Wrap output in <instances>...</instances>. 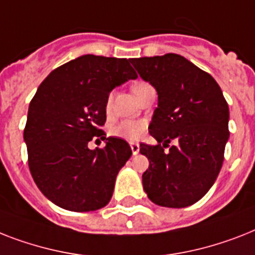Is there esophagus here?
<instances>
[{
  "instance_id": "34e87169",
  "label": "esophagus",
  "mask_w": 255,
  "mask_h": 255,
  "mask_svg": "<svg viewBox=\"0 0 255 255\" xmlns=\"http://www.w3.org/2000/svg\"><path fill=\"white\" fill-rule=\"evenodd\" d=\"M129 145H131L132 153H133V154H137L138 150H140V145H138L137 142H129Z\"/></svg>"
}]
</instances>
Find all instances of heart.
<instances>
[{"instance_id":"obj_1","label":"heart","mask_w":255,"mask_h":255,"mask_svg":"<svg viewBox=\"0 0 255 255\" xmlns=\"http://www.w3.org/2000/svg\"><path fill=\"white\" fill-rule=\"evenodd\" d=\"M144 82H137V84L133 85V92H136L137 89L142 88ZM111 103H113V97L110 95L109 99H107L106 109H111ZM146 129V123L144 121H124L121 124H118L117 127L113 129V134L118 136V137H122L124 140H128V141H134V140H138L141 137L144 132Z\"/></svg>"}]
</instances>
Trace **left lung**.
<instances>
[{
    "mask_svg": "<svg viewBox=\"0 0 255 255\" xmlns=\"http://www.w3.org/2000/svg\"><path fill=\"white\" fill-rule=\"evenodd\" d=\"M129 61L158 95L149 124L158 145L140 144V153L149 160L142 174L144 191L157 206H191L212 187L224 161L228 103L214 77L183 56ZM171 141L175 144L169 147Z\"/></svg>",
    "mask_w": 255,
    "mask_h": 255,
    "instance_id": "8db88e82",
    "label": "left lung"
}]
</instances>
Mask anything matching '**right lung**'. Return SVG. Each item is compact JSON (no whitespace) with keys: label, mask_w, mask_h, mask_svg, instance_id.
<instances>
[{"label":"right lung","mask_w":255,"mask_h":255,"mask_svg":"<svg viewBox=\"0 0 255 255\" xmlns=\"http://www.w3.org/2000/svg\"><path fill=\"white\" fill-rule=\"evenodd\" d=\"M134 78L129 60L84 55L40 84L28 106L23 138L31 175L53 204L89 212L110 202L132 150L118 137H107L103 149L87 144L93 137L106 138L101 127L110 93Z\"/></svg>","instance_id":"1"}]
</instances>
